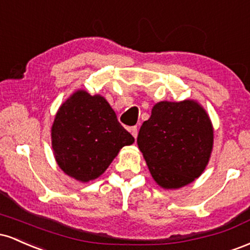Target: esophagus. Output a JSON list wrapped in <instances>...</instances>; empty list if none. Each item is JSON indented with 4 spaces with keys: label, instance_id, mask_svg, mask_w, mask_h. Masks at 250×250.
<instances>
[{
    "label": "esophagus",
    "instance_id": "esophagus-1",
    "mask_svg": "<svg viewBox=\"0 0 250 250\" xmlns=\"http://www.w3.org/2000/svg\"><path fill=\"white\" fill-rule=\"evenodd\" d=\"M130 133L135 137V139H136V137H137V127H131L130 128Z\"/></svg>",
    "mask_w": 250,
    "mask_h": 250
}]
</instances>
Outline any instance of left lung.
<instances>
[{
    "mask_svg": "<svg viewBox=\"0 0 250 250\" xmlns=\"http://www.w3.org/2000/svg\"><path fill=\"white\" fill-rule=\"evenodd\" d=\"M137 145L154 180L162 188H180L205 170L213 127L199 103L159 102L140 128Z\"/></svg>",
    "mask_w": 250,
    "mask_h": 250,
    "instance_id": "1",
    "label": "left lung"
}]
</instances>
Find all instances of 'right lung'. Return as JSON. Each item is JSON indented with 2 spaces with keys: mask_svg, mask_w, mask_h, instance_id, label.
Here are the masks:
<instances>
[{
  "mask_svg": "<svg viewBox=\"0 0 250 250\" xmlns=\"http://www.w3.org/2000/svg\"><path fill=\"white\" fill-rule=\"evenodd\" d=\"M133 142L134 137L117 121L109 103L84 90L76 91L63 103L51 128L57 165L82 182L104 173L120 149Z\"/></svg>",
  "mask_w": 250,
  "mask_h": 250,
  "instance_id": "add662e5",
  "label": "right lung"
}]
</instances>
